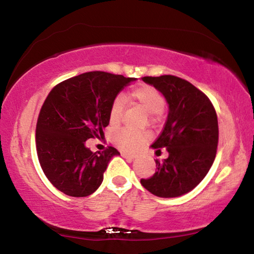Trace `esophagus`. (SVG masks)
I'll use <instances>...</instances> for the list:
<instances>
[{
    "instance_id": "esophagus-1",
    "label": "esophagus",
    "mask_w": 254,
    "mask_h": 254,
    "mask_svg": "<svg viewBox=\"0 0 254 254\" xmlns=\"http://www.w3.org/2000/svg\"><path fill=\"white\" fill-rule=\"evenodd\" d=\"M122 156H123L124 158H127V160H128V161H132V160H134V158H135V155H134V154L122 153Z\"/></svg>"
}]
</instances>
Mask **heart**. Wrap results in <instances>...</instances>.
<instances>
[{
	"label": "heart",
	"instance_id": "1",
	"mask_svg": "<svg viewBox=\"0 0 254 254\" xmlns=\"http://www.w3.org/2000/svg\"><path fill=\"white\" fill-rule=\"evenodd\" d=\"M130 98L135 104L141 106L146 113L156 115L163 111L165 101L158 91L149 85H140L132 90ZM123 99L116 98L109 111V123L112 127H119L123 119ZM149 134L147 132H135L130 128H122L114 133V140L124 150H135L139 146L147 141Z\"/></svg>",
	"mask_w": 254,
	"mask_h": 254
}]
</instances>
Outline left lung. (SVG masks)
Here are the masks:
<instances>
[{
  "instance_id": "left-lung-1",
  "label": "left lung",
  "mask_w": 254,
  "mask_h": 254,
  "mask_svg": "<svg viewBox=\"0 0 254 254\" xmlns=\"http://www.w3.org/2000/svg\"><path fill=\"white\" fill-rule=\"evenodd\" d=\"M163 94L169 106L162 133L150 147L169 157L155 161L157 171L140 183L155 196L179 197L207 175L217 153L219 128L213 105L202 91L172 75L141 78Z\"/></svg>"
}]
</instances>
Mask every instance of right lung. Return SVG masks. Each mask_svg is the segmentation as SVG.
Masks as SVG:
<instances>
[{
	"label": "right lung",
	"mask_w": 254,
	"mask_h": 254,
	"mask_svg": "<svg viewBox=\"0 0 254 254\" xmlns=\"http://www.w3.org/2000/svg\"><path fill=\"white\" fill-rule=\"evenodd\" d=\"M133 77L89 71L56 85L41 108L36 150L44 175L64 194L85 197L97 190L114 156V147L92 153L90 138L104 135L117 94Z\"/></svg>",
	"instance_id": "1"
}]
</instances>
